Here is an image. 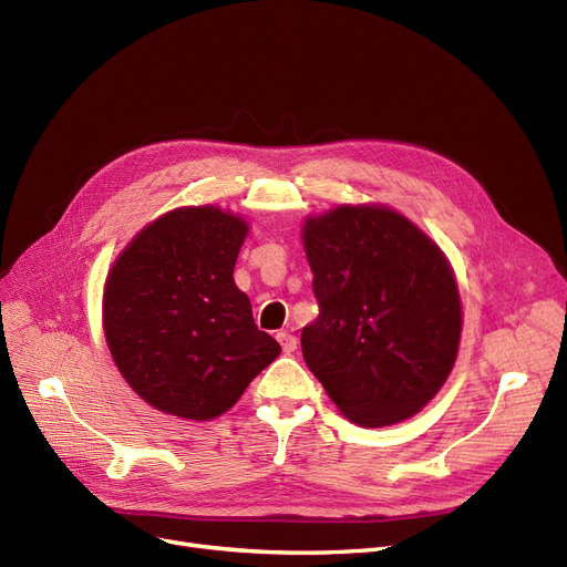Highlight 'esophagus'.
I'll use <instances>...</instances> for the list:
<instances>
[{"instance_id":"34e87169","label":"esophagus","mask_w":567,"mask_h":567,"mask_svg":"<svg viewBox=\"0 0 567 567\" xmlns=\"http://www.w3.org/2000/svg\"><path fill=\"white\" fill-rule=\"evenodd\" d=\"M276 338H278V342H280V347H282V351H285V353H291V351L296 349V338H293L291 333L282 331V333H278Z\"/></svg>"}]
</instances>
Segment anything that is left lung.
<instances>
[{
	"label": "left lung",
	"instance_id": "left-lung-1",
	"mask_svg": "<svg viewBox=\"0 0 567 567\" xmlns=\"http://www.w3.org/2000/svg\"><path fill=\"white\" fill-rule=\"evenodd\" d=\"M303 246L319 317L303 359L361 427L419 413L449 379L462 333L453 268L432 238L389 206H338L308 218Z\"/></svg>",
	"mask_w": 567,
	"mask_h": 567
}]
</instances>
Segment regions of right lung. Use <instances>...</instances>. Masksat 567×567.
I'll list each match as a JSON object with an SVG mask.
<instances>
[{
  "label": "right lung",
  "mask_w": 567,
  "mask_h": 567,
  "mask_svg": "<svg viewBox=\"0 0 567 567\" xmlns=\"http://www.w3.org/2000/svg\"><path fill=\"white\" fill-rule=\"evenodd\" d=\"M248 223L184 206L146 225L112 264L103 329L131 389L158 411L212 421L271 365L280 344L257 329L234 264Z\"/></svg>",
  "instance_id": "1"
}]
</instances>
